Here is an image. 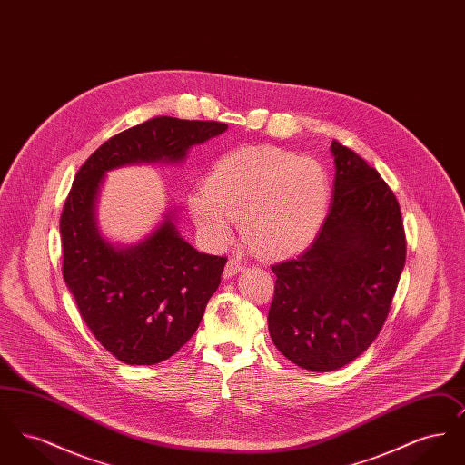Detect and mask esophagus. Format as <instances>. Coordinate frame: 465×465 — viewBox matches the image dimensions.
<instances>
[{
    "mask_svg": "<svg viewBox=\"0 0 465 465\" xmlns=\"http://www.w3.org/2000/svg\"><path fill=\"white\" fill-rule=\"evenodd\" d=\"M242 268L243 265L241 260H235V258H232V260H228V263H226V266H224V272H223V275H224V279H230V277H233L235 273H239Z\"/></svg>",
    "mask_w": 465,
    "mask_h": 465,
    "instance_id": "34e87169",
    "label": "esophagus"
}]
</instances>
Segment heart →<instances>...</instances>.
Masks as SVG:
<instances>
[{"label":"heart","instance_id":"b5f03b06","mask_svg":"<svg viewBox=\"0 0 465 465\" xmlns=\"http://www.w3.org/2000/svg\"><path fill=\"white\" fill-rule=\"evenodd\" d=\"M330 195L321 162L275 146H249L222 156L205 186L188 195V207L209 242H228L241 218L243 241L258 254L288 258L313 241Z\"/></svg>","mask_w":465,"mask_h":465}]
</instances>
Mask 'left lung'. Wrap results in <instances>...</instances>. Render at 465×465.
I'll use <instances>...</instances> for the list:
<instances>
[{
  "instance_id": "8db88e82",
  "label": "left lung",
  "mask_w": 465,
  "mask_h": 465,
  "mask_svg": "<svg viewBox=\"0 0 465 465\" xmlns=\"http://www.w3.org/2000/svg\"><path fill=\"white\" fill-rule=\"evenodd\" d=\"M331 207L298 258L272 266L268 312L275 347L300 368L332 371L362 354L381 330L406 262L398 199L361 156L331 143Z\"/></svg>"
}]
</instances>
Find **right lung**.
<instances>
[{"instance_id":"obj_1","label":"right lung","mask_w":465,"mask_h":465,"mask_svg":"<svg viewBox=\"0 0 465 465\" xmlns=\"http://www.w3.org/2000/svg\"><path fill=\"white\" fill-rule=\"evenodd\" d=\"M226 129L222 122L155 116L113 135L74 177L61 214L63 275L95 340L125 364L162 362L193 336L226 258L186 242L176 209L144 241L111 243L97 224L101 184L124 165L179 163L193 144Z\"/></svg>"}]
</instances>
